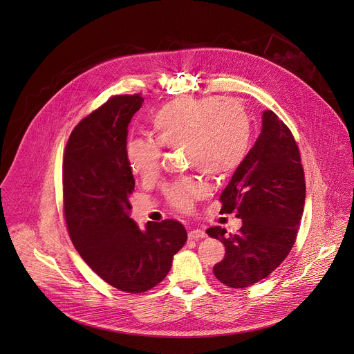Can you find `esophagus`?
<instances>
[{
  "label": "esophagus",
  "mask_w": 354,
  "mask_h": 354,
  "mask_svg": "<svg viewBox=\"0 0 354 354\" xmlns=\"http://www.w3.org/2000/svg\"><path fill=\"white\" fill-rule=\"evenodd\" d=\"M189 239H192V240H198V239H202V237H205L206 236V232L203 231V230H192V231H189Z\"/></svg>",
  "instance_id": "1"
}]
</instances>
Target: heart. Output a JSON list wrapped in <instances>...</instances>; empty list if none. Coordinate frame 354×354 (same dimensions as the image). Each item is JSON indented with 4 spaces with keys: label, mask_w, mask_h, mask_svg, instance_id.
I'll return each mask as SVG.
<instances>
[{
    "label": "heart",
    "mask_w": 354,
    "mask_h": 354,
    "mask_svg": "<svg viewBox=\"0 0 354 354\" xmlns=\"http://www.w3.org/2000/svg\"><path fill=\"white\" fill-rule=\"evenodd\" d=\"M153 140H133L126 147L130 172L142 182H152L160 169L161 148H183L187 165L224 179L241 165L250 149L251 124L247 113L232 99L176 97L153 114ZM209 187L196 179H186L167 196L174 207L190 212Z\"/></svg>",
    "instance_id": "1"
}]
</instances>
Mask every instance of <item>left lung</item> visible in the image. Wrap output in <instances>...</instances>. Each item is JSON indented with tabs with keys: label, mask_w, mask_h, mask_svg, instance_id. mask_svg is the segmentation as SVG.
<instances>
[{
	"label": "left lung",
	"mask_w": 354,
	"mask_h": 354,
	"mask_svg": "<svg viewBox=\"0 0 354 354\" xmlns=\"http://www.w3.org/2000/svg\"><path fill=\"white\" fill-rule=\"evenodd\" d=\"M306 199V180L297 144L272 110L262 114V130L221 193L224 213L241 218L237 234L221 227L206 231L225 247L213 273L230 288L250 286L282 263L292 250Z\"/></svg>",
	"instance_id": "left-lung-1"
}]
</instances>
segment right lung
<instances>
[{"mask_svg": "<svg viewBox=\"0 0 354 354\" xmlns=\"http://www.w3.org/2000/svg\"><path fill=\"white\" fill-rule=\"evenodd\" d=\"M144 99L118 95L73 129L62 164L69 236L85 263L111 286L142 293L168 274L187 232L175 220L130 218L134 178L126 160L127 126Z\"/></svg>", "mask_w": 354, "mask_h": 354, "instance_id": "add662e5", "label": "right lung"}]
</instances>
